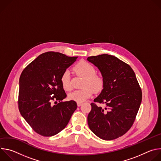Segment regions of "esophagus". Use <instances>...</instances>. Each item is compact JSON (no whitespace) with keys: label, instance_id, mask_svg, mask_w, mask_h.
<instances>
[{"label":"esophagus","instance_id":"1","mask_svg":"<svg viewBox=\"0 0 161 161\" xmlns=\"http://www.w3.org/2000/svg\"><path fill=\"white\" fill-rule=\"evenodd\" d=\"M82 105V103H77V106H80Z\"/></svg>","mask_w":161,"mask_h":161}]
</instances>
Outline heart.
<instances>
[{
	"label": "heart",
	"mask_w": 161,
	"mask_h": 161,
	"mask_svg": "<svg viewBox=\"0 0 161 161\" xmlns=\"http://www.w3.org/2000/svg\"><path fill=\"white\" fill-rule=\"evenodd\" d=\"M75 72L85 78L82 87L83 89L74 91L68 95L69 99L78 103H82L89 98L93 93L99 92L104 86V81L102 77L96 75V69L93 65L87 62L80 61L73 68ZM60 82L65 91H71L73 85L71 81L70 73L65 71L61 75Z\"/></svg>",
	"instance_id": "heart-1"
}]
</instances>
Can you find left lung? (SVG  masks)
I'll return each mask as SVG.
<instances>
[{
    "mask_svg": "<svg viewBox=\"0 0 161 161\" xmlns=\"http://www.w3.org/2000/svg\"><path fill=\"white\" fill-rule=\"evenodd\" d=\"M87 60L99 69L104 81L103 89L94 101L106 105L102 108L90 104L89 128L102 140L117 139L134 122L142 100V89L130 66L117 57L103 54Z\"/></svg>",
    "mask_w": 161,
    "mask_h": 161,
    "instance_id": "obj_1",
    "label": "left lung"
}]
</instances>
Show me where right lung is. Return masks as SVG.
<instances>
[{"mask_svg": "<svg viewBox=\"0 0 161 161\" xmlns=\"http://www.w3.org/2000/svg\"><path fill=\"white\" fill-rule=\"evenodd\" d=\"M78 57L48 52L37 57L22 71L19 81L18 108L37 134L52 136L63 130L77 108L75 101L62 102L67 95L60 77ZM58 101L53 105L52 102Z\"/></svg>", "mask_w": 161, "mask_h": 161, "instance_id": "obj_1", "label": "right lung"}]
</instances>
